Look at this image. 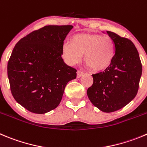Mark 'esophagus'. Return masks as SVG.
Listing matches in <instances>:
<instances>
[{"label":"esophagus","mask_w":147,"mask_h":147,"mask_svg":"<svg viewBox=\"0 0 147 147\" xmlns=\"http://www.w3.org/2000/svg\"><path fill=\"white\" fill-rule=\"evenodd\" d=\"M83 75H84V73L83 72H82V71H77V75H76L77 78H80L81 76H83Z\"/></svg>","instance_id":"obj_1"}]
</instances>
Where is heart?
Here are the masks:
<instances>
[{
    "label": "heart",
    "instance_id": "heart-1",
    "mask_svg": "<svg viewBox=\"0 0 147 147\" xmlns=\"http://www.w3.org/2000/svg\"><path fill=\"white\" fill-rule=\"evenodd\" d=\"M84 55V62L93 72L100 73L109 68L115 57V43L109 36L81 33L73 36L69 43L62 47V57L65 63L74 65Z\"/></svg>",
    "mask_w": 147,
    "mask_h": 147
}]
</instances>
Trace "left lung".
Here are the masks:
<instances>
[{
  "label": "left lung",
  "mask_w": 147,
  "mask_h": 147,
  "mask_svg": "<svg viewBox=\"0 0 147 147\" xmlns=\"http://www.w3.org/2000/svg\"><path fill=\"white\" fill-rule=\"evenodd\" d=\"M106 33L115 43V57L107 70L92 75L93 84L87 93L95 107L109 113L125 106L137 95L142 65L130 39L111 31Z\"/></svg>",
  "instance_id": "8db88e82"
}]
</instances>
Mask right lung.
I'll return each instance as SVG.
<instances>
[{
	"label": "right lung",
	"instance_id": "right-lung-1",
	"mask_svg": "<svg viewBox=\"0 0 147 147\" xmlns=\"http://www.w3.org/2000/svg\"><path fill=\"white\" fill-rule=\"evenodd\" d=\"M72 25H47L21 38L8 62L10 89L16 101L30 112L57 108L76 70L62 58L64 40Z\"/></svg>",
	"mask_w": 147,
	"mask_h": 147
}]
</instances>
